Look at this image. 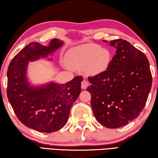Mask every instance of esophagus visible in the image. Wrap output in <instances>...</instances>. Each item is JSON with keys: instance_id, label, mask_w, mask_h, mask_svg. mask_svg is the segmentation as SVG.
Here are the masks:
<instances>
[{"instance_id": "34e87169", "label": "esophagus", "mask_w": 158, "mask_h": 158, "mask_svg": "<svg viewBox=\"0 0 158 158\" xmlns=\"http://www.w3.org/2000/svg\"><path fill=\"white\" fill-rule=\"evenodd\" d=\"M89 84V82H88L85 79H84V80H83L82 82H81V89H85L88 87Z\"/></svg>"}]
</instances>
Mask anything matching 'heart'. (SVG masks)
Masks as SVG:
<instances>
[{
  "mask_svg": "<svg viewBox=\"0 0 158 158\" xmlns=\"http://www.w3.org/2000/svg\"><path fill=\"white\" fill-rule=\"evenodd\" d=\"M112 60L110 51L93 44L73 48L67 53L65 62L69 68L83 69L90 75H99L106 72Z\"/></svg>",
  "mask_w": 158,
  "mask_h": 158,
  "instance_id": "obj_1",
  "label": "heart"
}]
</instances>
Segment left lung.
<instances>
[{"instance_id": "obj_1", "label": "left lung", "mask_w": 158, "mask_h": 158, "mask_svg": "<svg viewBox=\"0 0 158 158\" xmlns=\"http://www.w3.org/2000/svg\"><path fill=\"white\" fill-rule=\"evenodd\" d=\"M109 44L116 48L110 66L105 73L89 77L86 90L97 121L118 128L139 116L151 89L152 75L146 55L129 42L118 39Z\"/></svg>"}]
</instances>
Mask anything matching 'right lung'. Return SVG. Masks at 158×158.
I'll list each match as a JSON object with an SVG mask.
<instances>
[{"label":"right lung","mask_w":158,"mask_h":158,"mask_svg":"<svg viewBox=\"0 0 158 158\" xmlns=\"http://www.w3.org/2000/svg\"><path fill=\"white\" fill-rule=\"evenodd\" d=\"M63 44L56 38L49 46L31 42L12 58L7 69V95L16 116L26 127L40 132H53L65 126L81 93V76L64 84L51 81L33 86L28 81V62L52 55Z\"/></svg>","instance_id":"right-lung-1"}]
</instances>
